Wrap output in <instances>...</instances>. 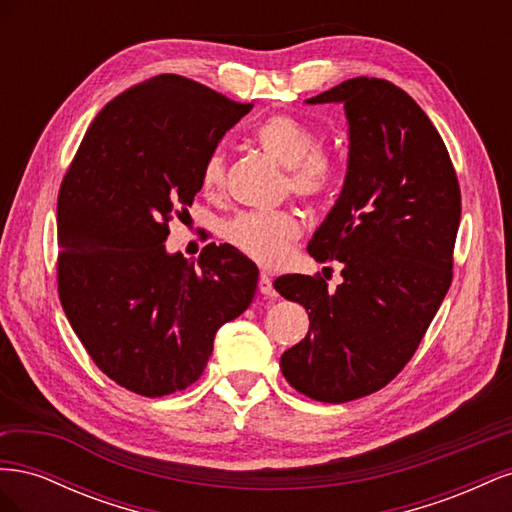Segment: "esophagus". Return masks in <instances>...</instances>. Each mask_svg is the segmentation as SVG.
Wrapping results in <instances>:
<instances>
[{
	"instance_id": "1",
	"label": "esophagus",
	"mask_w": 512,
	"mask_h": 512,
	"mask_svg": "<svg viewBox=\"0 0 512 512\" xmlns=\"http://www.w3.org/2000/svg\"><path fill=\"white\" fill-rule=\"evenodd\" d=\"M258 292L260 294H265V297H277V292H275V288H273V282H271V277H269V273L267 271H262L260 273V280H258Z\"/></svg>"
}]
</instances>
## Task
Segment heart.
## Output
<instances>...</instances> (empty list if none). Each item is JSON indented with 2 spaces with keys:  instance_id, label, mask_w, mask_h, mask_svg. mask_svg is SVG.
Returning a JSON list of instances; mask_svg holds the SVG:
<instances>
[{
  "instance_id": "1",
  "label": "heart",
  "mask_w": 512,
  "mask_h": 512,
  "mask_svg": "<svg viewBox=\"0 0 512 512\" xmlns=\"http://www.w3.org/2000/svg\"><path fill=\"white\" fill-rule=\"evenodd\" d=\"M256 143L277 162L288 166V185L294 194L316 200L327 196L339 179V162L333 153L318 145V132L292 113H273L254 128ZM226 181L224 156L209 151L198 170V183L205 194H218ZM303 224L292 211H243L224 224L222 235L260 265H275L288 250L290 241L301 237Z\"/></svg>"
}]
</instances>
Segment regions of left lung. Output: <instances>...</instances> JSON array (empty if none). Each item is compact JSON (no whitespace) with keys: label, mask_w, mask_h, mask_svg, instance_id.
<instances>
[{"label":"left lung","mask_w":512,"mask_h":512,"mask_svg":"<svg viewBox=\"0 0 512 512\" xmlns=\"http://www.w3.org/2000/svg\"><path fill=\"white\" fill-rule=\"evenodd\" d=\"M307 102H344L350 123L342 196L307 245L342 262L344 282H273L309 316L280 367L294 391L344 404L389 384L425 337L453 282L461 190L442 136L397 85L356 76Z\"/></svg>","instance_id":"1"}]
</instances>
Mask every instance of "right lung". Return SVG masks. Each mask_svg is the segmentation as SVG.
<instances>
[{"mask_svg": "<svg viewBox=\"0 0 512 512\" xmlns=\"http://www.w3.org/2000/svg\"><path fill=\"white\" fill-rule=\"evenodd\" d=\"M179 74L132 85L91 121L57 196V290L91 361L123 389H188L213 337L252 303L258 269L224 243L166 254L209 151L252 111Z\"/></svg>", "mask_w": 512, "mask_h": 512, "instance_id": "add662e5", "label": "right lung"}]
</instances>
